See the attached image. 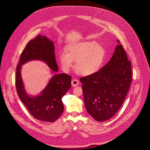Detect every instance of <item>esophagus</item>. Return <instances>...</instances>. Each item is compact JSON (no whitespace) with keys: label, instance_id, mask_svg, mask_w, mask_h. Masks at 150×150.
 I'll return each mask as SVG.
<instances>
[{"label":"esophagus","instance_id":"esophagus-1","mask_svg":"<svg viewBox=\"0 0 150 150\" xmlns=\"http://www.w3.org/2000/svg\"><path fill=\"white\" fill-rule=\"evenodd\" d=\"M79 84V81L77 79H73L71 81V86H76Z\"/></svg>","mask_w":150,"mask_h":150}]
</instances>
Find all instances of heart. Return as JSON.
I'll return each mask as SVG.
<instances>
[{"label": "heart", "mask_w": 150, "mask_h": 150, "mask_svg": "<svg viewBox=\"0 0 150 150\" xmlns=\"http://www.w3.org/2000/svg\"><path fill=\"white\" fill-rule=\"evenodd\" d=\"M67 53L61 52L59 61L61 67L67 72L76 61L77 71L84 76L92 74L100 68L104 60V48L95 42L73 43L66 48Z\"/></svg>", "instance_id": "obj_1"}]
</instances>
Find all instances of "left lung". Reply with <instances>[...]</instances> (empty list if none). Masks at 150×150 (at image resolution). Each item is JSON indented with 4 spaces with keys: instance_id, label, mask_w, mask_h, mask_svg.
Here are the masks:
<instances>
[{
    "instance_id": "left-lung-1",
    "label": "left lung",
    "mask_w": 150,
    "mask_h": 150,
    "mask_svg": "<svg viewBox=\"0 0 150 150\" xmlns=\"http://www.w3.org/2000/svg\"><path fill=\"white\" fill-rule=\"evenodd\" d=\"M132 78L131 62L122 45H117L107 64L80 79L87 112L98 121L111 118L121 107Z\"/></svg>"
}]
</instances>
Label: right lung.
I'll list each match as a JSON object with an SVG mask.
<instances>
[{
    "instance_id": "add662e5",
    "label": "right lung",
    "mask_w": 150,
    "mask_h": 150,
    "mask_svg": "<svg viewBox=\"0 0 150 150\" xmlns=\"http://www.w3.org/2000/svg\"><path fill=\"white\" fill-rule=\"evenodd\" d=\"M33 59L43 61L53 71H58L54 43L46 36L39 35L29 42L22 52L17 67L16 86L19 98L33 117L52 122L64 111L62 98L71 87V77L66 73L56 74L51 78L40 95L29 96L23 88L20 69L21 65Z\"/></svg>"
}]
</instances>
